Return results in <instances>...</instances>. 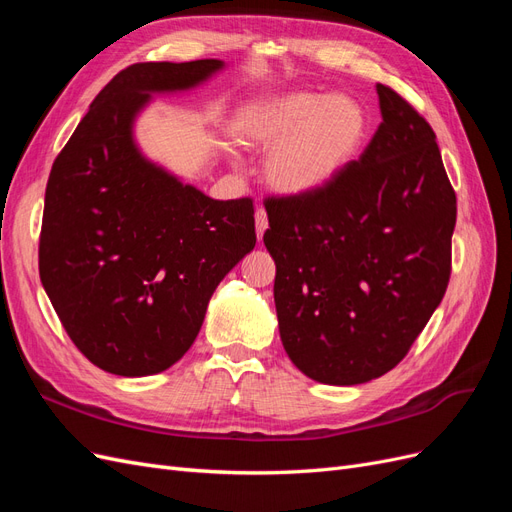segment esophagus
Masks as SVG:
<instances>
[{
    "mask_svg": "<svg viewBox=\"0 0 512 512\" xmlns=\"http://www.w3.org/2000/svg\"><path fill=\"white\" fill-rule=\"evenodd\" d=\"M269 228V218H267V211L258 207L256 209V235H258V241H262V235H265V230Z\"/></svg>",
    "mask_w": 512,
    "mask_h": 512,
    "instance_id": "34e87169",
    "label": "esophagus"
}]
</instances>
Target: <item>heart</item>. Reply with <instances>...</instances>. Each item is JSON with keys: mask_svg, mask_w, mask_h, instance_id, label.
I'll return each mask as SVG.
<instances>
[{"mask_svg": "<svg viewBox=\"0 0 512 512\" xmlns=\"http://www.w3.org/2000/svg\"><path fill=\"white\" fill-rule=\"evenodd\" d=\"M237 134L247 145H276L265 162L273 190L307 196L331 185L359 156L369 115L350 96L290 91L247 106Z\"/></svg>", "mask_w": 512, "mask_h": 512, "instance_id": "1", "label": "heart"}]
</instances>
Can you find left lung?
Segmentation results:
<instances>
[{"instance_id": "1", "label": "left lung", "mask_w": 512, "mask_h": 512, "mask_svg": "<svg viewBox=\"0 0 512 512\" xmlns=\"http://www.w3.org/2000/svg\"><path fill=\"white\" fill-rule=\"evenodd\" d=\"M376 91L382 123L359 160L316 194L265 200L282 344L322 384L391 371L451 277L457 196L436 134L397 91Z\"/></svg>"}]
</instances>
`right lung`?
I'll return each instance as SVG.
<instances>
[{"label":"right lung","instance_id":"right-lung-1","mask_svg":"<svg viewBox=\"0 0 512 512\" xmlns=\"http://www.w3.org/2000/svg\"><path fill=\"white\" fill-rule=\"evenodd\" d=\"M222 68L198 59L121 70L53 162L40 280L74 346L108 374L141 378L175 365L213 290L256 245L252 198L213 200L134 141L153 94L194 89Z\"/></svg>","mask_w":512,"mask_h":512}]
</instances>
